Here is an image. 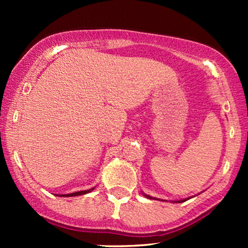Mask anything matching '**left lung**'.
Instances as JSON below:
<instances>
[{
  "mask_svg": "<svg viewBox=\"0 0 248 248\" xmlns=\"http://www.w3.org/2000/svg\"><path fill=\"white\" fill-rule=\"evenodd\" d=\"M145 196H147V198H151V196H148V195H145ZM183 202V201H182Z\"/></svg>",
  "mask_w": 248,
  "mask_h": 248,
  "instance_id": "left-lung-1",
  "label": "left lung"
}]
</instances>
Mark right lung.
Returning <instances> with one entry per match:
<instances>
[{
  "instance_id": "obj_1",
  "label": "right lung",
  "mask_w": 248,
  "mask_h": 248,
  "mask_svg": "<svg viewBox=\"0 0 248 248\" xmlns=\"http://www.w3.org/2000/svg\"><path fill=\"white\" fill-rule=\"evenodd\" d=\"M93 188H90V189H87V191H80V192H77V193H71V194H65V195H61V196H78V195H82V194H87V193H89L93 191Z\"/></svg>"
}]
</instances>
